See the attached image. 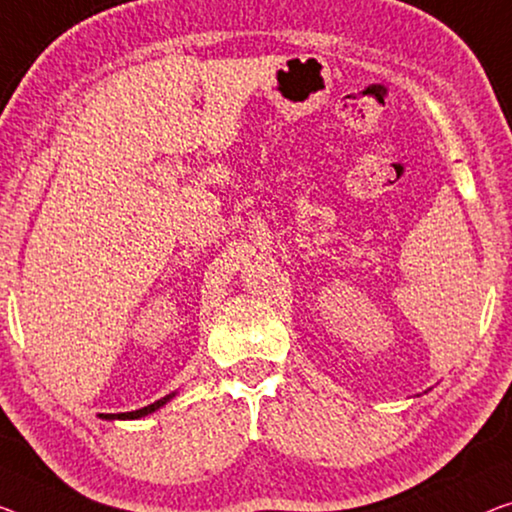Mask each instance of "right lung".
I'll return each mask as SVG.
<instances>
[{"instance_id": "1", "label": "right lung", "mask_w": 512, "mask_h": 512, "mask_svg": "<svg viewBox=\"0 0 512 512\" xmlns=\"http://www.w3.org/2000/svg\"><path fill=\"white\" fill-rule=\"evenodd\" d=\"M174 398V393H170V395H165V398H160V400H156L154 404H147V407H142V409H135V411H126V414H101V418H108V421H114V418H142V416H149V414H154L156 409H160L163 407L165 402H170Z\"/></svg>"}]
</instances>
